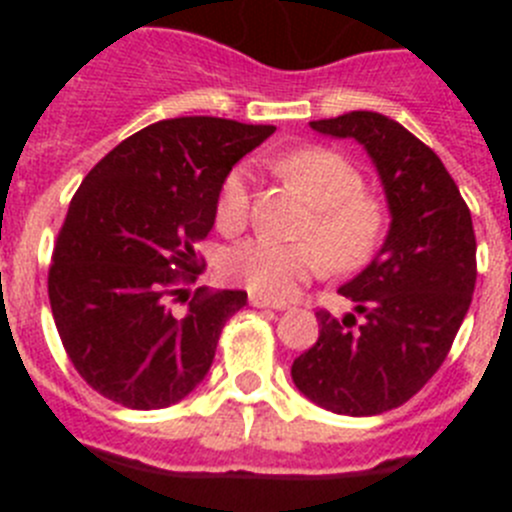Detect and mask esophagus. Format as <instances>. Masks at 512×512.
Returning <instances> with one entry per match:
<instances>
[{"label":"esophagus","mask_w":512,"mask_h":512,"mask_svg":"<svg viewBox=\"0 0 512 512\" xmlns=\"http://www.w3.org/2000/svg\"><path fill=\"white\" fill-rule=\"evenodd\" d=\"M248 302H251V307H271V310H284V307H287V302L266 300L264 295H251L248 297Z\"/></svg>","instance_id":"1"}]
</instances>
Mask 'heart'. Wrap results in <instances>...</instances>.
<instances>
[{"mask_svg": "<svg viewBox=\"0 0 512 512\" xmlns=\"http://www.w3.org/2000/svg\"><path fill=\"white\" fill-rule=\"evenodd\" d=\"M274 171L312 205L300 243L248 238L228 248L223 269L233 282L256 295H292L328 261L330 269L351 271L372 259L387 228V210L377 194L366 192L361 171L346 156L323 146H302L274 158ZM251 215V171H228L215 200V225L223 233L246 228Z\"/></svg>", "mask_w": 512, "mask_h": 512, "instance_id": "b5f03b06", "label": "heart"}]
</instances>
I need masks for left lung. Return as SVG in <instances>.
Returning a JSON list of instances; mask_svg holds the SVG:
<instances>
[{
    "mask_svg": "<svg viewBox=\"0 0 512 512\" xmlns=\"http://www.w3.org/2000/svg\"><path fill=\"white\" fill-rule=\"evenodd\" d=\"M312 130L359 140L382 176L392 225L374 261L338 289L356 302L336 320L318 310V341L292 364L297 390L338 415L400 408L449 356L477 282L472 215L441 158L400 122L348 112Z\"/></svg>",
    "mask_w": 512,
    "mask_h": 512,
    "instance_id": "8db88e82",
    "label": "left lung"
}]
</instances>
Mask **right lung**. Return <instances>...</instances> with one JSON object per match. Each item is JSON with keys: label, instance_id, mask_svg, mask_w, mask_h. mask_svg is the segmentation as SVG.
Returning a JSON list of instances; mask_svg holds the SVG:
<instances>
[{"label": "right lung", "instance_id": "obj_1", "mask_svg": "<svg viewBox=\"0 0 512 512\" xmlns=\"http://www.w3.org/2000/svg\"><path fill=\"white\" fill-rule=\"evenodd\" d=\"M274 125L174 117L125 138L84 176L53 246L48 297L81 379L133 410L169 408L205 379L243 289L200 287L197 243L217 189Z\"/></svg>", "mask_w": 512, "mask_h": 512}]
</instances>
